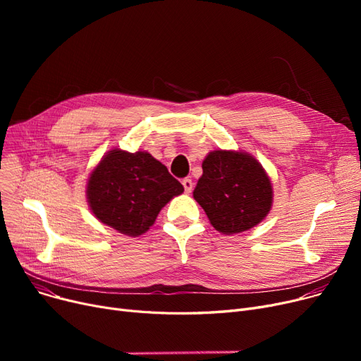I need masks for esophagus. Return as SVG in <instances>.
Listing matches in <instances>:
<instances>
[{"label":"esophagus","mask_w":361,"mask_h":361,"mask_svg":"<svg viewBox=\"0 0 361 361\" xmlns=\"http://www.w3.org/2000/svg\"><path fill=\"white\" fill-rule=\"evenodd\" d=\"M183 185H184V192L187 195H190L192 190H193V181L190 178H184L183 180Z\"/></svg>","instance_id":"1"}]
</instances>
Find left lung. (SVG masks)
<instances>
[{
	"label": "left lung",
	"mask_w": 361,
	"mask_h": 361,
	"mask_svg": "<svg viewBox=\"0 0 361 361\" xmlns=\"http://www.w3.org/2000/svg\"><path fill=\"white\" fill-rule=\"evenodd\" d=\"M202 168L193 197L216 231L240 234L268 216L274 188L268 173L253 155L218 149L206 155Z\"/></svg>",
	"instance_id": "left-lung-1"
}]
</instances>
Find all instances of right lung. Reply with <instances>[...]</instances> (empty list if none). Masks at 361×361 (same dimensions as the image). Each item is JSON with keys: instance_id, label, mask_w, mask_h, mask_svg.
Instances as JSON below:
<instances>
[{"instance_id": "add662e5", "label": "right lung", "mask_w": 361, "mask_h": 361, "mask_svg": "<svg viewBox=\"0 0 361 361\" xmlns=\"http://www.w3.org/2000/svg\"><path fill=\"white\" fill-rule=\"evenodd\" d=\"M184 192L164 164L145 150L114 147L92 169L86 197L104 225L130 237L145 234L162 207Z\"/></svg>"}]
</instances>
